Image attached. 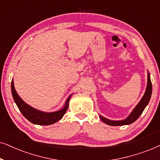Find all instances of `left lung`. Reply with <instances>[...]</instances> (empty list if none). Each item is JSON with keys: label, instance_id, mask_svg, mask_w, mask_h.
I'll list each match as a JSON object with an SVG mask.
<instances>
[{"label": "left lung", "instance_id": "obj_1", "mask_svg": "<svg viewBox=\"0 0 160 160\" xmlns=\"http://www.w3.org/2000/svg\"><path fill=\"white\" fill-rule=\"evenodd\" d=\"M152 81H151L150 78V74L148 72V80H147V86L146 88V91H145L144 95L142 96V99H140V101L138 102V104L135 106V108H134L132 111L131 112V113L127 116L123 120L121 121H112L110 120L103 117L102 116H100L99 118L101 120L103 121L104 123H105L106 124L110 125V126H123V125H128L130 123H132L133 122L137 120L139 118L140 115L142 114V112H143V110L147 105L148 104V102L150 101L151 97H152Z\"/></svg>", "mask_w": 160, "mask_h": 160}]
</instances>
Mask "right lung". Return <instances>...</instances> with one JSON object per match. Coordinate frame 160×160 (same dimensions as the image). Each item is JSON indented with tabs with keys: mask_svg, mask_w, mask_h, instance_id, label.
Returning a JSON list of instances; mask_svg holds the SVG:
<instances>
[{
	"mask_svg": "<svg viewBox=\"0 0 160 160\" xmlns=\"http://www.w3.org/2000/svg\"><path fill=\"white\" fill-rule=\"evenodd\" d=\"M12 93L14 102L16 103L19 110H20V112H22V114L24 116L25 118H27L30 122L34 123V124L44 125V126L56 123L57 121L61 120L63 118L65 112H67L68 107H69V99L72 96V94H71L68 97L64 105H63V107L61 110H57V111L55 112H48L35 109L34 108L25 103L21 99L20 96L18 95V93H17L15 88H14L13 79L12 80Z\"/></svg>",
	"mask_w": 160,
	"mask_h": 160,
	"instance_id": "right-lung-1",
	"label": "right lung"
}]
</instances>
